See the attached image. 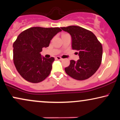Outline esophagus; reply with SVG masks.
<instances>
[{
	"mask_svg": "<svg viewBox=\"0 0 120 120\" xmlns=\"http://www.w3.org/2000/svg\"><path fill=\"white\" fill-rule=\"evenodd\" d=\"M55 58L56 59V60H63V59H62L61 57H59V56L56 57Z\"/></svg>",
	"mask_w": 120,
	"mask_h": 120,
	"instance_id": "34e87169",
	"label": "esophagus"
}]
</instances>
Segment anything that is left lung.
I'll return each mask as SVG.
<instances>
[{
  "mask_svg": "<svg viewBox=\"0 0 120 120\" xmlns=\"http://www.w3.org/2000/svg\"><path fill=\"white\" fill-rule=\"evenodd\" d=\"M60 28L71 35L72 49L79 51V60L77 62L71 60L69 66L65 68L66 73L76 80L89 78L97 71L101 63V43L92 32L80 26Z\"/></svg>",
  "mask_w": 120,
  "mask_h": 120,
  "instance_id": "left-lung-1",
  "label": "left lung"
}]
</instances>
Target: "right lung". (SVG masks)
I'll use <instances>...</instances> for the list:
<instances>
[{
    "label": "right lung",
    "mask_w": 120,
    "mask_h": 120,
    "mask_svg": "<svg viewBox=\"0 0 120 120\" xmlns=\"http://www.w3.org/2000/svg\"><path fill=\"white\" fill-rule=\"evenodd\" d=\"M62 30L59 27H33L21 32L13 43V60L18 73L24 79L40 83L50 74L53 57L46 58L40 52L49 46L51 40Z\"/></svg>",
    "instance_id": "right-lung-1"
}]
</instances>
